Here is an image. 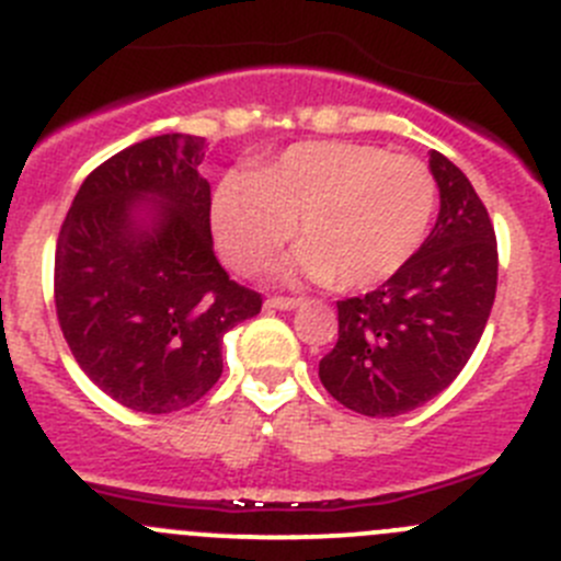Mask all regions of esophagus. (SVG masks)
I'll return each mask as SVG.
<instances>
[{"instance_id":"esophagus-1","label":"esophagus","mask_w":561,"mask_h":561,"mask_svg":"<svg viewBox=\"0 0 561 561\" xmlns=\"http://www.w3.org/2000/svg\"><path fill=\"white\" fill-rule=\"evenodd\" d=\"M265 307L271 309H296L301 307V298H287V296H271L268 301H265Z\"/></svg>"}]
</instances>
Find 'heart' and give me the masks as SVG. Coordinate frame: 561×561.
<instances>
[{"mask_svg": "<svg viewBox=\"0 0 561 561\" xmlns=\"http://www.w3.org/2000/svg\"><path fill=\"white\" fill-rule=\"evenodd\" d=\"M438 186L422 161L375 145L304 142L263 172H230L214 194L216 243L257 271L290 238L282 274L367 290L394 276L431 230Z\"/></svg>", "mask_w": 561, "mask_h": 561, "instance_id": "obj_1", "label": "heart"}]
</instances>
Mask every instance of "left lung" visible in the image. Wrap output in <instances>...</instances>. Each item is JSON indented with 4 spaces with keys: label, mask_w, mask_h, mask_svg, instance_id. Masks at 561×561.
Instances as JSON below:
<instances>
[{
    "label": "left lung",
    "mask_w": 561,
    "mask_h": 561,
    "mask_svg": "<svg viewBox=\"0 0 561 561\" xmlns=\"http://www.w3.org/2000/svg\"><path fill=\"white\" fill-rule=\"evenodd\" d=\"M442 210L419 252L367 296L336 301L340 340L320 383L364 416H400L442 394L474 353L496 298V232L469 178L438 150Z\"/></svg>",
    "instance_id": "obj_1"
}]
</instances>
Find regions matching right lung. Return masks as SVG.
<instances>
[{"label": "right lung", "instance_id": "add662e5", "mask_svg": "<svg viewBox=\"0 0 561 561\" xmlns=\"http://www.w3.org/2000/svg\"><path fill=\"white\" fill-rule=\"evenodd\" d=\"M203 159V136L130 145L87 175L59 227V329L87 378L130 411L208 394L225 334L263 307L216 260Z\"/></svg>", "mask_w": 561, "mask_h": 561}]
</instances>
